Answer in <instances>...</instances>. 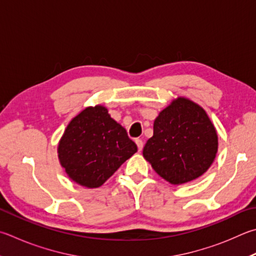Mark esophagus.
<instances>
[{"label":"esophagus","instance_id":"34e87169","mask_svg":"<svg viewBox=\"0 0 256 256\" xmlns=\"http://www.w3.org/2000/svg\"><path fill=\"white\" fill-rule=\"evenodd\" d=\"M136 146H138V151H141L142 148H143V141H142V140H140V138H136Z\"/></svg>","mask_w":256,"mask_h":256}]
</instances>
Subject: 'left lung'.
<instances>
[{
  "label": "left lung",
  "mask_w": 256,
  "mask_h": 256,
  "mask_svg": "<svg viewBox=\"0 0 256 256\" xmlns=\"http://www.w3.org/2000/svg\"><path fill=\"white\" fill-rule=\"evenodd\" d=\"M217 148V132L207 113L192 100L178 97L156 118L143 156L168 182L182 184L206 172Z\"/></svg>",
  "instance_id": "1"
}]
</instances>
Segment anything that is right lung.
Returning a JSON list of instances; mask_svg holds the SVG:
<instances>
[{
	"instance_id": "obj_1",
	"label": "right lung",
	"mask_w": 256,
	"mask_h": 256,
	"mask_svg": "<svg viewBox=\"0 0 256 256\" xmlns=\"http://www.w3.org/2000/svg\"><path fill=\"white\" fill-rule=\"evenodd\" d=\"M138 151L126 130L102 105L87 108L64 130L58 158L69 178L87 188H98Z\"/></svg>"
}]
</instances>
